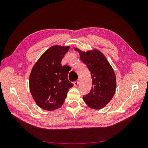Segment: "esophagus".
<instances>
[{
  "mask_svg": "<svg viewBox=\"0 0 148 148\" xmlns=\"http://www.w3.org/2000/svg\"><path fill=\"white\" fill-rule=\"evenodd\" d=\"M79 79L78 80H77V81H76V82H73V84H74V86H77V85L79 84Z\"/></svg>",
  "mask_w": 148,
  "mask_h": 148,
  "instance_id": "obj_1",
  "label": "esophagus"
}]
</instances>
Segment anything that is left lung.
<instances>
[{"instance_id":"8db88e82","label":"left lung","mask_w":148,"mask_h":148,"mask_svg":"<svg viewBox=\"0 0 148 148\" xmlns=\"http://www.w3.org/2000/svg\"><path fill=\"white\" fill-rule=\"evenodd\" d=\"M79 58L91 71L92 88L83 99L89 107L99 110L112 100L116 91V76L112 67L103 53L94 49L86 52L77 47Z\"/></svg>"}]
</instances>
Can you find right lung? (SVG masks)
I'll return each instance as SVG.
<instances>
[{"label": "right lung", "mask_w": 148, "mask_h": 148, "mask_svg": "<svg viewBox=\"0 0 148 148\" xmlns=\"http://www.w3.org/2000/svg\"><path fill=\"white\" fill-rule=\"evenodd\" d=\"M70 46L55 45L44 52L31 71L30 92L36 104L44 110L51 111L64 104L69 89L73 84L69 81V66H62V59Z\"/></svg>", "instance_id": "1"}]
</instances>
